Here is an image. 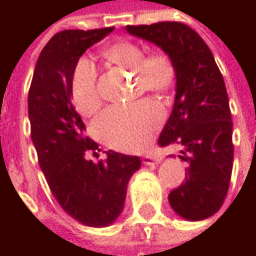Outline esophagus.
<instances>
[{
    "label": "esophagus",
    "mask_w": 256,
    "mask_h": 256,
    "mask_svg": "<svg viewBox=\"0 0 256 256\" xmlns=\"http://www.w3.org/2000/svg\"><path fill=\"white\" fill-rule=\"evenodd\" d=\"M160 162H162V158L156 154H145L142 157V163L146 166H157V164H160Z\"/></svg>",
    "instance_id": "obj_1"
}]
</instances>
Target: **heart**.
Listing matches in <instances>:
<instances>
[{
	"mask_svg": "<svg viewBox=\"0 0 256 256\" xmlns=\"http://www.w3.org/2000/svg\"><path fill=\"white\" fill-rule=\"evenodd\" d=\"M102 56L111 65L134 74V92L168 93L176 81V68L172 59L164 53L145 56V50L132 41H117L102 50ZM71 99L82 116L94 114L100 106L98 92V74L94 65L82 58L80 59L70 86ZM160 106L148 99L130 105L111 106L94 123V132L100 140L120 151H138L150 144L154 133L162 124Z\"/></svg>",
	"mask_w": 256,
	"mask_h": 256,
	"instance_id": "obj_1",
	"label": "heart"
}]
</instances>
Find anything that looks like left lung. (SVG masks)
Wrapping results in <instances>:
<instances>
[{"label":"left lung","instance_id":"left-lung-1","mask_svg":"<svg viewBox=\"0 0 256 256\" xmlns=\"http://www.w3.org/2000/svg\"><path fill=\"white\" fill-rule=\"evenodd\" d=\"M126 30L160 47L175 64V102L158 145H180L178 157L190 166L169 203L186 221L206 220L221 209L232 169V122L224 78L210 48L190 26L158 22Z\"/></svg>","mask_w":256,"mask_h":256}]
</instances>
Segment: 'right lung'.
I'll return each mask as SVG.
<instances>
[{
    "label": "right lung",
    "instance_id": "right-lung-1",
    "mask_svg": "<svg viewBox=\"0 0 256 256\" xmlns=\"http://www.w3.org/2000/svg\"><path fill=\"white\" fill-rule=\"evenodd\" d=\"M114 28L56 34L42 48L28 94L30 138L40 168L60 208L87 227H108L124 208L128 179L140 169V157L112 150L93 163L87 151L98 144L84 136L71 93V76L82 53Z\"/></svg>",
    "mask_w": 256,
    "mask_h": 256
}]
</instances>
